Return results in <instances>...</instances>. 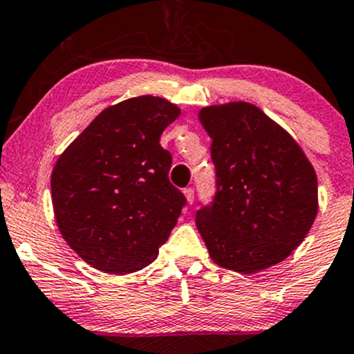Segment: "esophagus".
I'll list each match as a JSON object with an SVG mask.
<instances>
[{
	"label": "esophagus",
	"instance_id": "34e87169",
	"mask_svg": "<svg viewBox=\"0 0 354 354\" xmlns=\"http://www.w3.org/2000/svg\"><path fill=\"white\" fill-rule=\"evenodd\" d=\"M183 193H185L186 201H188L189 205H193V201H194V189L193 188H186L185 191H183Z\"/></svg>",
	"mask_w": 354,
	"mask_h": 354
}]
</instances>
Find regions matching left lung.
Segmentation results:
<instances>
[{
    "label": "left lung",
    "mask_w": 354,
    "mask_h": 354,
    "mask_svg": "<svg viewBox=\"0 0 354 354\" xmlns=\"http://www.w3.org/2000/svg\"><path fill=\"white\" fill-rule=\"evenodd\" d=\"M213 143L216 193L196 213L211 259L253 274L301 245L318 213V180L299 145L254 104L200 111Z\"/></svg>",
    "instance_id": "8db88e82"
}]
</instances>
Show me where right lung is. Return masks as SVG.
I'll return each mask as SVG.
<instances>
[{"instance_id": "right-lung-1", "label": "right lung", "mask_w": 354, "mask_h": 354, "mask_svg": "<svg viewBox=\"0 0 354 354\" xmlns=\"http://www.w3.org/2000/svg\"><path fill=\"white\" fill-rule=\"evenodd\" d=\"M180 108L158 96L109 106L64 149L51 174L61 236L103 273L143 270L186 205L169 183L171 153L160 145Z\"/></svg>"}]
</instances>
